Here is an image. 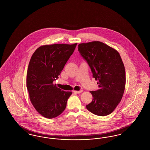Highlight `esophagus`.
Here are the masks:
<instances>
[{
    "label": "esophagus",
    "instance_id": "obj_1",
    "mask_svg": "<svg viewBox=\"0 0 150 150\" xmlns=\"http://www.w3.org/2000/svg\"><path fill=\"white\" fill-rule=\"evenodd\" d=\"M73 92H74V93L79 94V93H81L83 92V90H80V91H73Z\"/></svg>",
    "mask_w": 150,
    "mask_h": 150
}]
</instances>
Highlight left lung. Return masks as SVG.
Here are the masks:
<instances>
[{
  "label": "left lung",
  "mask_w": 150,
  "mask_h": 150,
  "mask_svg": "<svg viewBox=\"0 0 150 150\" xmlns=\"http://www.w3.org/2000/svg\"><path fill=\"white\" fill-rule=\"evenodd\" d=\"M78 50L90 66L99 87L96 91H90L93 100L86 107L98 116L110 114L120 102L125 87V71L120 55L99 41L80 43Z\"/></svg>",
  "instance_id": "left-lung-1"
}]
</instances>
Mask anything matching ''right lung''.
Returning <instances> with one entry per match:
<instances>
[{"label": "right lung", "instance_id": "1", "mask_svg": "<svg viewBox=\"0 0 150 150\" xmlns=\"http://www.w3.org/2000/svg\"><path fill=\"white\" fill-rule=\"evenodd\" d=\"M77 43L44 45L31 57L26 76L30 100L43 117L52 119L61 114L71 92L62 91L53 82L58 78Z\"/></svg>", "mask_w": 150, "mask_h": 150}]
</instances>
